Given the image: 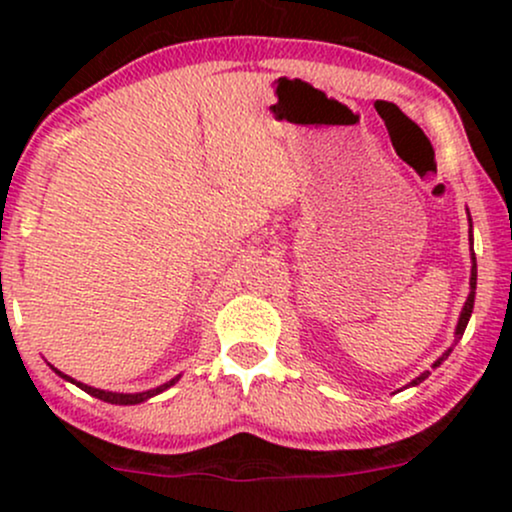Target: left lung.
Here are the masks:
<instances>
[{
  "label": "left lung",
  "instance_id": "obj_1",
  "mask_svg": "<svg viewBox=\"0 0 512 512\" xmlns=\"http://www.w3.org/2000/svg\"><path fill=\"white\" fill-rule=\"evenodd\" d=\"M469 226H472V219H469ZM469 240H472V238H469ZM472 262H474V267H472V279H469V286H472V291H469V298H467V303H464V308H462L460 322H457V330H455V334H457V339H460V337H462V334H464V330H467V322H469V317H472V308H474V291H477V257H474V252H472ZM450 351H452V349H448V351H445V354H443V356H440L436 363H433V368H436V366H440V363H443V361H445V358H448V356H450ZM426 378H428V373H421V375H419V378H416V380H414V383H411V385H419V383H421V380H426Z\"/></svg>",
  "mask_w": 512,
  "mask_h": 512
}]
</instances>
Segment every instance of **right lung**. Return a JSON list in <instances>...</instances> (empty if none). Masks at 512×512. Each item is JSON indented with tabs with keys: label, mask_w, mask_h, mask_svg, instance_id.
Wrapping results in <instances>:
<instances>
[{
	"label": "right lung",
	"mask_w": 512,
	"mask_h": 512,
	"mask_svg": "<svg viewBox=\"0 0 512 512\" xmlns=\"http://www.w3.org/2000/svg\"><path fill=\"white\" fill-rule=\"evenodd\" d=\"M52 370H55V373H60V370H57V368H52ZM60 375H62L64 380H72V378H69V375H64V373H60ZM72 383H74L76 387H81V390H84V392H88V395H93V397L103 399V402H110V404H139V402H144V399H149V397L158 395V392L168 390L170 385L178 383V378H173V380H170V383H166V385L156 387V390H149V392H137V395H120V392L96 390V387H88V385H84V383H76V380H72Z\"/></svg>",
	"instance_id": "add662e5"
}]
</instances>
